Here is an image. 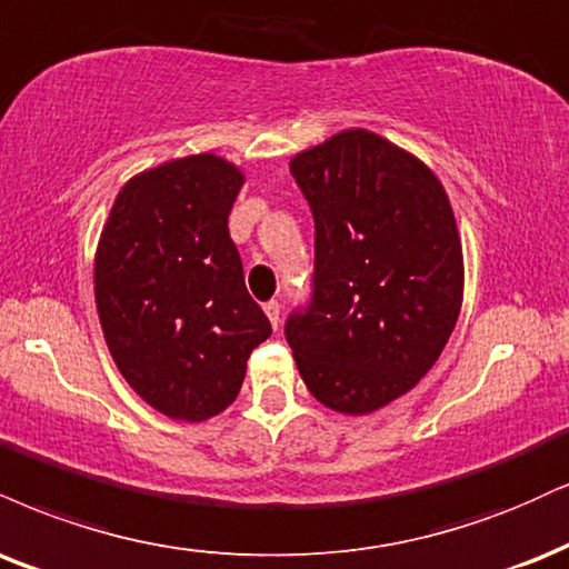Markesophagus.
<instances>
[{
	"mask_svg": "<svg viewBox=\"0 0 569 569\" xmlns=\"http://www.w3.org/2000/svg\"><path fill=\"white\" fill-rule=\"evenodd\" d=\"M264 315L270 318L272 328L280 326V302H278V299H270V302H264Z\"/></svg>",
	"mask_w": 569,
	"mask_h": 569,
	"instance_id": "1",
	"label": "esophagus"
}]
</instances>
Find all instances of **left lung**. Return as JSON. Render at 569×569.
Instances as JSON below:
<instances>
[{"mask_svg":"<svg viewBox=\"0 0 569 569\" xmlns=\"http://www.w3.org/2000/svg\"><path fill=\"white\" fill-rule=\"evenodd\" d=\"M315 219L310 305L286 320L307 389L362 416L427 376L453 333L463 257L448 193L427 163L368 129L291 159Z\"/></svg>","mask_w":569,"mask_h":569,"instance_id":"left-lung-1","label":"left lung"}]
</instances>
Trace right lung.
Wrapping results in <instances>:
<instances>
[{
    "mask_svg": "<svg viewBox=\"0 0 569 569\" xmlns=\"http://www.w3.org/2000/svg\"><path fill=\"white\" fill-rule=\"evenodd\" d=\"M241 184V169L214 153L167 161L119 190L100 232L102 337L127 385L169 419L222 413L272 333L228 230Z\"/></svg>",
    "mask_w": 569,
    "mask_h": 569,
    "instance_id": "add662e5",
    "label": "right lung"
}]
</instances>
